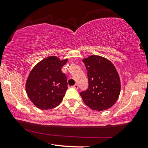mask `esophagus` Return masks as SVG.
<instances>
[{"label":"esophagus","instance_id":"34e87169","mask_svg":"<svg viewBox=\"0 0 148 148\" xmlns=\"http://www.w3.org/2000/svg\"><path fill=\"white\" fill-rule=\"evenodd\" d=\"M78 87H79V86H78V84H74V86H73V88H74V89H78Z\"/></svg>","mask_w":148,"mask_h":148}]
</instances>
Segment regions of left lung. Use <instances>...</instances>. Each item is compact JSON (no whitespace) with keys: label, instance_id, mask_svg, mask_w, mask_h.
Here are the masks:
<instances>
[{"label":"left lung","instance_id":"obj_1","mask_svg":"<svg viewBox=\"0 0 148 148\" xmlns=\"http://www.w3.org/2000/svg\"><path fill=\"white\" fill-rule=\"evenodd\" d=\"M87 70L88 89L80 92L84 102L97 111L110 108L119 97L120 80L114 66L102 56L92 55L83 59Z\"/></svg>","mask_w":148,"mask_h":148}]
</instances>
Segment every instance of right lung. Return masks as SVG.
I'll list each match as a JSON object with an SVG mask.
<instances>
[{
    "label": "right lung",
    "mask_w": 148,
    "mask_h": 148,
    "mask_svg": "<svg viewBox=\"0 0 148 148\" xmlns=\"http://www.w3.org/2000/svg\"><path fill=\"white\" fill-rule=\"evenodd\" d=\"M68 59L49 56L31 70L26 84L30 100L41 110H49L62 102L68 89L67 78L62 68Z\"/></svg>",
    "instance_id": "add662e5"
}]
</instances>
